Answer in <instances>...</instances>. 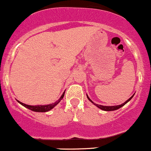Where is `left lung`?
<instances>
[{
    "mask_svg": "<svg viewBox=\"0 0 151 151\" xmlns=\"http://www.w3.org/2000/svg\"><path fill=\"white\" fill-rule=\"evenodd\" d=\"M133 96H134V94L132 96V97H130V98L128 99V100L125 101V102H124V103L121 104V105H115V106H104V105H98V104L94 103V102H92V100H91V99L89 98V96L87 94V99H88V100H89V101H90V102H92V104H94V105H95V106H97V107H98V108H100V109H101V110H104V111H114V110H118L119 108H120V107H122V106H124V105H125V104L127 103V102H128L129 101L131 100V99L132 98V97H133Z\"/></svg>",
    "mask_w": 151,
    "mask_h": 151,
    "instance_id": "8db88e82",
    "label": "left lung"
}]
</instances>
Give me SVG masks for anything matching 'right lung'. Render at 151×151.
Here are the masks:
<instances>
[{
    "instance_id": "1",
    "label": "right lung",
    "mask_w": 151,
    "mask_h": 151,
    "mask_svg": "<svg viewBox=\"0 0 151 151\" xmlns=\"http://www.w3.org/2000/svg\"><path fill=\"white\" fill-rule=\"evenodd\" d=\"M64 93H65V92H63L62 95L61 96L60 98H59V100L57 101V102H55L54 103L49 104V105H26V104L23 103V102H20V101H19V100H17V101H18V102L21 104V105H23L24 107H26V108H28L29 110L34 111V112H48V111L51 110V109L54 108V107H55V106L57 105V104H59V102H60V101L62 100L63 99V97H64Z\"/></svg>"
}]
</instances>
